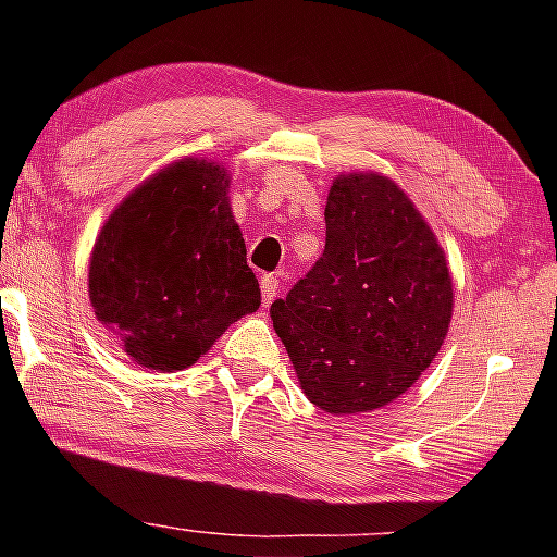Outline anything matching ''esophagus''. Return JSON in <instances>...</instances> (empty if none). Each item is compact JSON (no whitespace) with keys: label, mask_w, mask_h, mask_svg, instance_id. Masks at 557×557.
I'll return each instance as SVG.
<instances>
[{"label":"esophagus","mask_w":557,"mask_h":557,"mask_svg":"<svg viewBox=\"0 0 557 557\" xmlns=\"http://www.w3.org/2000/svg\"><path fill=\"white\" fill-rule=\"evenodd\" d=\"M281 292V273H265L261 276V296H263V307L276 299V294Z\"/></svg>","instance_id":"esophagus-1"}]
</instances>
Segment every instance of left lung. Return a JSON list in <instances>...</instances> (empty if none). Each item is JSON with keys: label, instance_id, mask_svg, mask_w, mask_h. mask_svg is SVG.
<instances>
[{"label": "left lung", "instance_id": "8db88e82", "mask_svg": "<svg viewBox=\"0 0 557 557\" xmlns=\"http://www.w3.org/2000/svg\"><path fill=\"white\" fill-rule=\"evenodd\" d=\"M324 220V253L271 304L273 330L317 408L370 413L400 398L438 355L454 281L436 233L385 174H337Z\"/></svg>", "mask_w": 557, "mask_h": 557}]
</instances>
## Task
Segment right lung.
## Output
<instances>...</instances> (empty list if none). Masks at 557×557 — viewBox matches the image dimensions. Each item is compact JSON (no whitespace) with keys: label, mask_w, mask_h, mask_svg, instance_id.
<instances>
[{"label":"right lung","mask_w":557,"mask_h":557,"mask_svg":"<svg viewBox=\"0 0 557 557\" xmlns=\"http://www.w3.org/2000/svg\"><path fill=\"white\" fill-rule=\"evenodd\" d=\"M227 189L225 164L182 157L132 189L98 233L90 307L141 368H189L261 307Z\"/></svg>","instance_id":"add662e5"}]
</instances>
